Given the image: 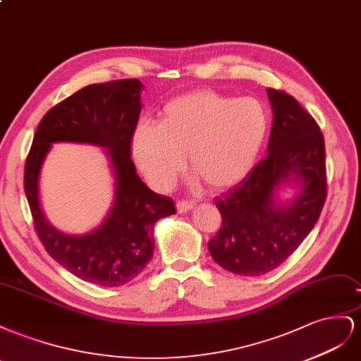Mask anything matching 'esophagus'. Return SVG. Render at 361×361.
<instances>
[{
    "label": "esophagus",
    "instance_id": "obj_1",
    "mask_svg": "<svg viewBox=\"0 0 361 361\" xmlns=\"http://www.w3.org/2000/svg\"><path fill=\"white\" fill-rule=\"evenodd\" d=\"M195 202L193 201H188V200H178L177 201V210L178 213H186L188 210L193 209Z\"/></svg>",
    "mask_w": 361,
    "mask_h": 361
}]
</instances>
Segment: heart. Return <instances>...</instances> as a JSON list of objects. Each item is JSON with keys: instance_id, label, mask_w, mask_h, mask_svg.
<instances>
[{"instance_id": "1", "label": "heart", "mask_w": 361, "mask_h": 361, "mask_svg": "<svg viewBox=\"0 0 361 361\" xmlns=\"http://www.w3.org/2000/svg\"><path fill=\"white\" fill-rule=\"evenodd\" d=\"M267 123L259 99L193 92L168 102L159 123H140L133 136V157L157 189L169 188L178 177L186 154L195 178L212 190H226L250 173Z\"/></svg>"}]
</instances>
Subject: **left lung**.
Listing matches in <instances>:
<instances>
[{
  "label": "left lung",
  "mask_w": 361,
  "mask_h": 361,
  "mask_svg": "<svg viewBox=\"0 0 361 361\" xmlns=\"http://www.w3.org/2000/svg\"><path fill=\"white\" fill-rule=\"evenodd\" d=\"M274 122L267 154L234 188L214 200L222 225L209 240L224 269L259 276L276 269L296 251L321 216L326 200L325 142L314 118L292 95L267 89ZM302 192L287 206L273 202L287 178Z\"/></svg>",
  "instance_id": "8db88e82"
}]
</instances>
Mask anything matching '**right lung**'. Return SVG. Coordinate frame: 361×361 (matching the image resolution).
I'll use <instances>...</instances> for the list:
<instances>
[{
	"instance_id": "right-lung-1",
	"label": "right lung",
	"mask_w": 361,
	"mask_h": 361,
	"mask_svg": "<svg viewBox=\"0 0 361 361\" xmlns=\"http://www.w3.org/2000/svg\"><path fill=\"white\" fill-rule=\"evenodd\" d=\"M140 89L136 78L80 89L45 113L25 160L24 190L44 248L71 274L104 287L126 284L145 269L154 252V224L177 212L172 198L152 192L139 178L131 160ZM53 141L95 142L106 146L112 159L116 204L106 222L86 236L59 233L39 210L38 172Z\"/></svg>"
}]
</instances>
